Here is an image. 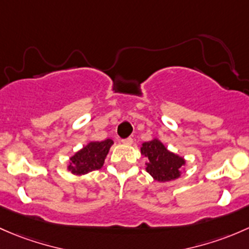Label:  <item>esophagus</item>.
<instances>
[{
	"label": "esophagus",
	"mask_w": 249,
	"mask_h": 249,
	"mask_svg": "<svg viewBox=\"0 0 249 249\" xmlns=\"http://www.w3.org/2000/svg\"><path fill=\"white\" fill-rule=\"evenodd\" d=\"M122 143H124V145H132V143H133V138H127V139L122 140Z\"/></svg>",
	"instance_id": "esophagus-1"
}]
</instances>
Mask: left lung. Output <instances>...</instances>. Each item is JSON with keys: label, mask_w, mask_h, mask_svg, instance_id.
Listing matches in <instances>:
<instances>
[{"label": "left lung", "mask_w": 249, "mask_h": 249, "mask_svg": "<svg viewBox=\"0 0 249 249\" xmlns=\"http://www.w3.org/2000/svg\"><path fill=\"white\" fill-rule=\"evenodd\" d=\"M140 153L147 158L146 171L157 182H169L178 178L186 165V160L171 152L158 138L145 142L140 146Z\"/></svg>", "instance_id": "obj_1"}]
</instances>
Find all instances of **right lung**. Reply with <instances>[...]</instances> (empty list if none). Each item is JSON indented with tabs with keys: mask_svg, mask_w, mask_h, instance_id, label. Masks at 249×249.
Wrapping results in <instances>:
<instances>
[{
	"mask_svg": "<svg viewBox=\"0 0 249 249\" xmlns=\"http://www.w3.org/2000/svg\"><path fill=\"white\" fill-rule=\"evenodd\" d=\"M112 145L114 142L111 139L87 142L81 150L69 158L67 170L76 176H83L93 170H98L103 166Z\"/></svg>",
	"mask_w": 249,
	"mask_h": 249,
	"instance_id": "add662e5",
	"label": "right lung"
}]
</instances>
